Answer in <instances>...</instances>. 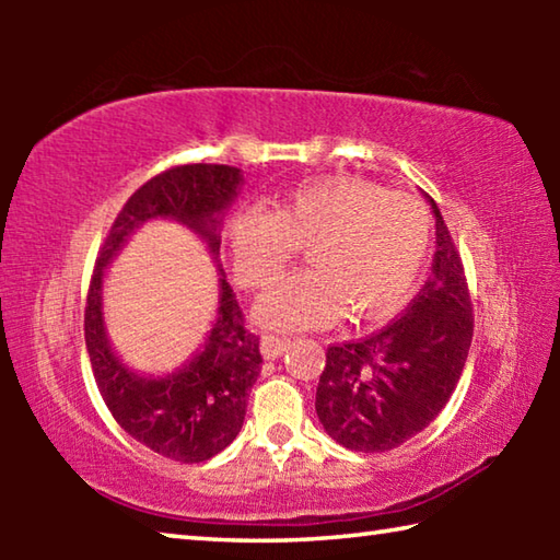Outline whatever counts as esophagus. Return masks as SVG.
<instances>
[{
	"label": "esophagus",
	"mask_w": 560,
	"mask_h": 560,
	"mask_svg": "<svg viewBox=\"0 0 560 560\" xmlns=\"http://www.w3.org/2000/svg\"><path fill=\"white\" fill-rule=\"evenodd\" d=\"M291 338L289 336H279V334H267L261 338V355L264 358H279L283 350L289 348Z\"/></svg>",
	"instance_id": "34e87169"
}]
</instances>
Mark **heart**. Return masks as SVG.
Returning <instances> with one entry per match:
<instances>
[{
    "label": "heart",
    "instance_id": "b5f03b06",
    "mask_svg": "<svg viewBox=\"0 0 560 560\" xmlns=\"http://www.w3.org/2000/svg\"><path fill=\"white\" fill-rule=\"evenodd\" d=\"M234 271L246 289H267L306 246L311 269L277 283L257 314L267 326H328L393 314L410 296L430 254L428 207L360 177L293 185L277 210L246 207L226 230Z\"/></svg>",
    "mask_w": 560,
    "mask_h": 560
}]
</instances>
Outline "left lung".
I'll return each mask as SVG.
<instances>
[{
  "label": "left lung",
  "instance_id": "8db88e82",
  "mask_svg": "<svg viewBox=\"0 0 560 560\" xmlns=\"http://www.w3.org/2000/svg\"><path fill=\"white\" fill-rule=\"evenodd\" d=\"M432 202L438 252L420 293L375 334L334 343L316 387V412L338 444L390 452L415 438L450 402L467 363L474 311L467 273Z\"/></svg>",
  "mask_w": 560,
  "mask_h": 560
}]
</instances>
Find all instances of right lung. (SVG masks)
<instances>
[{"instance_id":"add662e5","label":"right lung","mask_w":560,"mask_h":560,"mask_svg":"<svg viewBox=\"0 0 560 560\" xmlns=\"http://www.w3.org/2000/svg\"><path fill=\"white\" fill-rule=\"evenodd\" d=\"M242 183L232 165H175L150 177L122 205L103 240L91 273L86 314V348L91 371L103 402L132 440L183 464H197L220 454L240 434L252 385L261 371L259 336L246 328V318L222 277L220 316L205 348L183 371L167 377H138L113 355L103 334L101 281L128 234L145 220L170 217L205 236L212 254H220L217 214L232 200Z\"/></svg>"}]
</instances>
